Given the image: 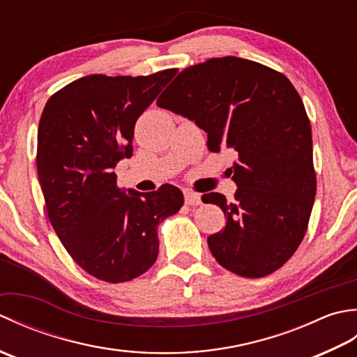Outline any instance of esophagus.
Here are the masks:
<instances>
[{
	"label": "esophagus",
	"mask_w": 357,
	"mask_h": 357,
	"mask_svg": "<svg viewBox=\"0 0 357 357\" xmlns=\"http://www.w3.org/2000/svg\"><path fill=\"white\" fill-rule=\"evenodd\" d=\"M184 199L187 206H199L201 204V195L195 193L192 190H184Z\"/></svg>",
	"instance_id": "1"
}]
</instances>
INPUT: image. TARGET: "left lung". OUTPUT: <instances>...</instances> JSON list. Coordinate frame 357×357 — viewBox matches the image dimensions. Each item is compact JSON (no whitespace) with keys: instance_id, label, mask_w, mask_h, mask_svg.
Returning <instances> with one entry per match:
<instances>
[{"instance_id":"8db88e82","label":"left lung","mask_w":357,"mask_h":357,"mask_svg":"<svg viewBox=\"0 0 357 357\" xmlns=\"http://www.w3.org/2000/svg\"><path fill=\"white\" fill-rule=\"evenodd\" d=\"M156 104L195 121L210 151L238 156L234 199L202 195L227 218L207 239L215 259L244 278L282 267L305 236L316 196L312 126L291 82L250 59L211 58L181 72Z\"/></svg>"}]
</instances>
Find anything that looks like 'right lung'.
<instances>
[{
  "label": "right lung",
  "instance_id": "add662e5",
  "mask_svg": "<svg viewBox=\"0 0 357 357\" xmlns=\"http://www.w3.org/2000/svg\"><path fill=\"white\" fill-rule=\"evenodd\" d=\"M176 69L89 75L53 93L38 127L36 169L53 230L96 279L127 282L155 264L158 225L183 207L178 187L126 193L113 172L133 155L135 124Z\"/></svg>",
  "mask_w": 357,
  "mask_h": 357
}]
</instances>
